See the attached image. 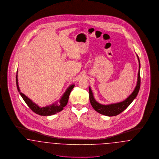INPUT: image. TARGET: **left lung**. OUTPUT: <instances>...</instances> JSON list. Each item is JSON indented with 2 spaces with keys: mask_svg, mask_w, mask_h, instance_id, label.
Instances as JSON below:
<instances>
[{
  "mask_svg": "<svg viewBox=\"0 0 159 159\" xmlns=\"http://www.w3.org/2000/svg\"><path fill=\"white\" fill-rule=\"evenodd\" d=\"M138 59L139 61V71L138 75V82L137 84L135 87V89L132 94L128 98L125 99L124 101L116 103V104H113L110 105H102L97 102L95 99L93 98L92 92L91 91V89L89 88V100L91 102V105L93 109L98 112L99 113L102 114L103 115L107 116H117L120 113H121L122 111H123L128 107L131 102L134 101V99L136 98L138 92L139 91L140 88V84H141V76H140V62L138 56Z\"/></svg>",
  "mask_w": 159,
  "mask_h": 159,
  "instance_id": "obj_1",
  "label": "left lung"
}]
</instances>
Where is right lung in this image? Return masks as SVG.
Wrapping results in <instances>:
<instances>
[{
    "instance_id": "add662e5",
    "label": "right lung",
    "mask_w": 159,
    "mask_h": 159,
    "mask_svg": "<svg viewBox=\"0 0 159 159\" xmlns=\"http://www.w3.org/2000/svg\"><path fill=\"white\" fill-rule=\"evenodd\" d=\"M17 73H18V71L16 72V87H17L18 91L19 92V93H20V95H21L22 98L24 99V101L25 102V103L27 104V105L29 106L31 110L33 112H34L35 113L38 114L39 115H40V116H51V115H53V114L57 113L61 111H62L63 110V108L67 104L69 95H70V93L71 91L73 89V88L75 86L74 84L71 85L67 89V90L66 91L63 97L60 100V104L59 105H57V104H53L52 106L40 108L39 106H37L36 104L33 102L31 99H30L29 98H27L24 94H23L22 92H20V88H19V86H18V84Z\"/></svg>"
}]
</instances>
